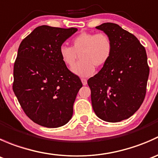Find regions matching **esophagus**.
Masks as SVG:
<instances>
[{
	"label": "esophagus",
	"mask_w": 158,
	"mask_h": 158,
	"mask_svg": "<svg viewBox=\"0 0 158 158\" xmlns=\"http://www.w3.org/2000/svg\"><path fill=\"white\" fill-rule=\"evenodd\" d=\"M81 81H82V85H85L87 84V80L85 79H84V78H82V79H81Z\"/></svg>",
	"instance_id": "obj_1"
}]
</instances>
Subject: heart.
Returning a JSON list of instances; mask_svg holds the SVG:
<instances>
[{"label":"heart","instance_id":"1","mask_svg":"<svg viewBox=\"0 0 158 158\" xmlns=\"http://www.w3.org/2000/svg\"><path fill=\"white\" fill-rule=\"evenodd\" d=\"M113 44L111 38L103 33L82 32L71 41V47L62 45L59 49L60 60L68 67H72L81 56V61L73 67L72 72L80 77H88L95 72V66H104L111 59Z\"/></svg>","mask_w":158,"mask_h":158}]
</instances>
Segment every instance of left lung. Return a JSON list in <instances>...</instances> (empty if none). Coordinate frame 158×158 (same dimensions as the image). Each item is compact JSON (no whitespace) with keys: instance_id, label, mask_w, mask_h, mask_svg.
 Wrapping results in <instances>:
<instances>
[{"instance_id":"left-lung-1","label":"left lung","mask_w":158,"mask_h":158,"mask_svg":"<svg viewBox=\"0 0 158 158\" xmlns=\"http://www.w3.org/2000/svg\"><path fill=\"white\" fill-rule=\"evenodd\" d=\"M111 38L109 61L88 80L94 111L99 118L118 122L135 114L143 103L149 76L147 53L138 38L113 23L96 27Z\"/></svg>"}]
</instances>
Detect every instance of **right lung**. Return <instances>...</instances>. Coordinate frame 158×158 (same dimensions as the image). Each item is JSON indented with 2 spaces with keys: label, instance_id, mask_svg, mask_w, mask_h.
I'll use <instances>...</instances> for the list:
<instances>
[{
  "label": "right lung",
  "instance_id": "1",
  "mask_svg": "<svg viewBox=\"0 0 158 158\" xmlns=\"http://www.w3.org/2000/svg\"><path fill=\"white\" fill-rule=\"evenodd\" d=\"M77 30L43 25L20 44L13 90L27 116L41 126L58 128L73 116L82 83L60 60L59 49Z\"/></svg>",
  "mask_w": 158,
  "mask_h": 158
}]
</instances>
